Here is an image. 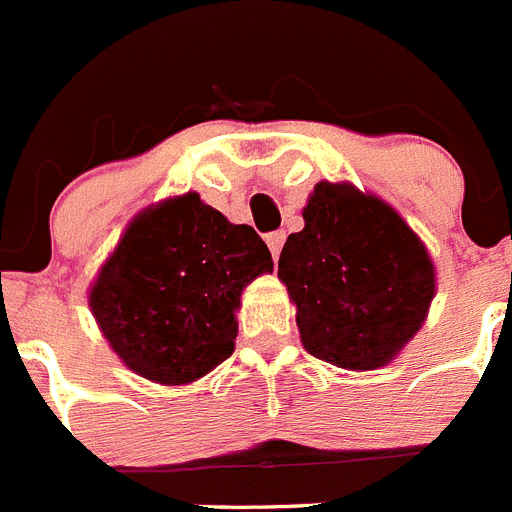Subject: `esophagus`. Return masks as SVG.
I'll use <instances>...</instances> for the list:
<instances>
[{
  "instance_id": "34e87169",
  "label": "esophagus",
  "mask_w": 512,
  "mask_h": 512,
  "mask_svg": "<svg viewBox=\"0 0 512 512\" xmlns=\"http://www.w3.org/2000/svg\"><path fill=\"white\" fill-rule=\"evenodd\" d=\"M284 241H287V233H284V230H277V233L266 235V246H269V251H271V256H274V259H279Z\"/></svg>"
}]
</instances>
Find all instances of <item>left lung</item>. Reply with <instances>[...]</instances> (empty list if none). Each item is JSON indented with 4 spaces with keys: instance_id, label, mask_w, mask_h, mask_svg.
<instances>
[{
    "instance_id": "obj_1",
    "label": "left lung",
    "mask_w": 512,
    "mask_h": 512,
    "mask_svg": "<svg viewBox=\"0 0 512 512\" xmlns=\"http://www.w3.org/2000/svg\"><path fill=\"white\" fill-rule=\"evenodd\" d=\"M302 220L282 248L279 279L305 351L348 372L395 361L436 297L425 243L395 207L351 182L315 184Z\"/></svg>"
}]
</instances>
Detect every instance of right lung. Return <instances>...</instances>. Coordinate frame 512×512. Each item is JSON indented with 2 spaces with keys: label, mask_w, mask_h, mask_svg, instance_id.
I'll list each match as a JSON object with an SVG mask.
<instances>
[{
  "label": "right lung",
  "mask_w": 512,
  "mask_h": 512,
  "mask_svg": "<svg viewBox=\"0 0 512 512\" xmlns=\"http://www.w3.org/2000/svg\"><path fill=\"white\" fill-rule=\"evenodd\" d=\"M271 271L251 225L187 192L130 220L89 287V307L130 372L179 387L233 354L243 289Z\"/></svg>",
  "instance_id": "obj_1"
}]
</instances>
